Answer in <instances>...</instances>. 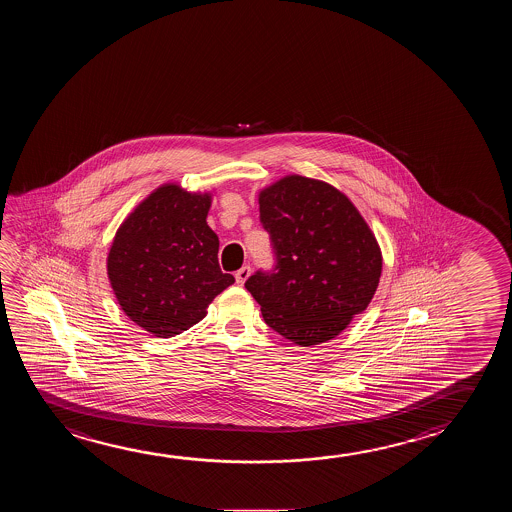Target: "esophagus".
Wrapping results in <instances>:
<instances>
[{
  "mask_svg": "<svg viewBox=\"0 0 512 512\" xmlns=\"http://www.w3.org/2000/svg\"><path fill=\"white\" fill-rule=\"evenodd\" d=\"M250 275H252V267H241V269L236 273V282L239 283V285H245V282L250 278Z\"/></svg>",
  "mask_w": 512,
  "mask_h": 512,
  "instance_id": "obj_1",
  "label": "esophagus"
}]
</instances>
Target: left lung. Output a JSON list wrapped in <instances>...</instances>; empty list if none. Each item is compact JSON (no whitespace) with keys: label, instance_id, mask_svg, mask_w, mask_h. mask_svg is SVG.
<instances>
[{"label":"left lung","instance_id":"8db88e82","mask_svg":"<svg viewBox=\"0 0 512 512\" xmlns=\"http://www.w3.org/2000/svg\"><path fill=\"white\" fill-rule=\"evenodd\" d=\"M276 266L245 287L267 326L312 347L333 340L377 292L382 252L352 200L320 179L289 174L259 193Z\"/></svg>","mask_w":512,"mask_h":512}]
</instances>
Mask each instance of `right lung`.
Returning <instances> with one entry per match:
<instances>
[{
	"label": "right lung",
	"instance_id": "add662e5",
	"mask_svg": "<svg viewBox=\"0 0 512 512\" xmlns=\"http://www.w3.org/2000/svg\"><path fill=\"white\" fill-rule=\"evenodd\" d=\"M213 193L165 183L119 225L107 276L121 310L137 326L169 338L195 326L236 282L218 264V236L206 218Z\"/></svg>",
	"mask_w": 512,
	"mask_h": 512
}]
</instances>
